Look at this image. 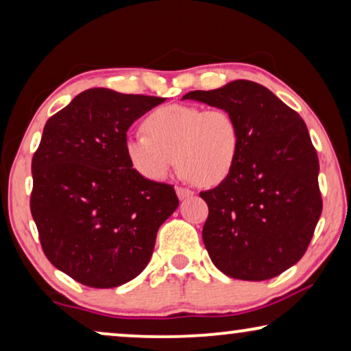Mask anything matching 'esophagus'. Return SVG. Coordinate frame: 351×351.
I'll return each mask as SVG.
<instances>
[{
    "mask_svg": "<svg viewBox=\"0 0 351 351\" xmlns=\"http://www.w3.org/2000/svg\"><path fill=\"white\" fill-rule=\"evenodd\" d=\"M176 193L179 196V199H186L190 198V196H193L195 193L189 189H184V186H176Z\"/></svg>",
    "mask_w": 351,
    "mask_h": 351,
    "instance_id": "esophagus-1",
    "label": "esophagus"
}]
</instances>
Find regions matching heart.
Listing matches in <instances>:
<instances>
[{"label":"heart","mask_w":351,"mask_h":351,"mask_svg":"<svg viewBox=\"0 0 351 351\" xmlns=\"http://www.w3.org/2000/svg\"><path fill=\"white\" fill-rule=\"evenodd\" d=\"M143 131L124 142L131 166L148 180H165L177 166L186 179L217 185L232 174L241 150L237 119L222 108L162 105L143 119Z\"/></svg>","instance_id":"1"}]
</instances>
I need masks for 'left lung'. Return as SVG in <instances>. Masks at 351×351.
I'll return each mask as SVG.
<instances>
[{"label":"left lung","instance_id":"8db88e82","mask_svg":"<svg viewBox=\"0 0 351 351\" xmlns=\"http://www.w3.org/2000/svg\"><path fill=\"white\" fill-rule=\"evenodd\" d=\"M182 99L227 110L241 134L232 174L199 193L209 208L203 241L210 261L237 280L281 275L305 254L323 210L318 155L304 119L247 80Z\"/></svg>","mask_w":351,"mask_h":351}]
</instances>
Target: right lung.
Wrapping results in <instances>:
<instances>
[{"label": "right lung", "instance_id": "obj_1", "mask_svg": "<svg viewBox=\"0 0 351 351\" xmlns=\"http://www.w3.org/2000/svg\"><path fill=\"white\" fill-rule=\"evenodd\" d=\"M162 97L94 88L46 121L32 160L30 209L46 257L89 287H117L150 262L156 233L179 206L172 185L134 169L131 124Z\"/></svg>", "mask_w": 351, "mask_h": 351}]
</instances>
